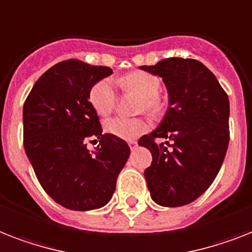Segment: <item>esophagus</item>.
<instances>
[{"instance_id": "obj_1", "label": "esophagus", "mask_w": 252, "mask_h": 252, "mask_svg": "<svg viewBox=\"0 0 252 252\" xmlns=\"http://www.w3.org/2000/svg\"><path fill=\"white\" fill-rule=\"evenodd\" d=\"M128 145H129V147L132 149V150H134V149L137 147V141H129V142H128Z\"/></svg>"}]
</instances>
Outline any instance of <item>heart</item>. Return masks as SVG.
<instances>
[{"instance_id":"obj_1","label":"heart","mask_w":252,"mask_h":252,"mask_svg":"<svg viewBox=\"0 0 252 252\" xmlns=\"http://www.w3.org/2000/svg\"><path fill=\"white\" fill-rule=\"evenodd\" d=\"M119 87L124 92H133L141 95L140 111L150 112L151 115H159L165 107V99L161 95L160 77L145 71H134L118 80ZM89 102L94 111L99 116H107L115 108L118 94L110 79H102L94 83L88 94ZM151 123L147 118H126L116 116L106 120L105 130L112 136L126 141H132L142 136L150 129Z\"/></svg>"}]
</instances>
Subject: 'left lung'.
<instances>
[{
    "label": "left lung",
    "mask_w": 252,
    "mask_h": 252,
    "mask_svg": "<svg viewBox=\"0 0 252 252\" xmlns=\"http://www.w3.org/2000/svg\"><path fill=\"white\" fill-rule=\"evenodd\" d=\"M168 89L169 107L154 132L138 145L153 155L145 179L160 206L191 203L214 183L229 144V99L214 73L199 61L167 58L142 66ZM159 138L165 140L158 144Z\"/></svg>",
    "instance_id": "left-lung-1"
}]
</instances>
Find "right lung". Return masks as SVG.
I'll return each mask as SVG.
<instances>
[{"label":"right lung","instance_id":"right-lung-1","mask_svg":"<svg viewBox=\"0 0 252 252\" xmlns=\"http://www.w3.org/2000/svg\"><path fill=\"white\" fill-rule=\"evenodd\" d=\"M111 73L110 67L67 59L49 68L24 102L27 157L48 195L73 211L105 206L129 158L126 141L102 134L88 98L92 85ZM92 138L100 141L94 155L86 149Z\"/></svg>","mask_w":252,"mask_h":252}]
</instances>
